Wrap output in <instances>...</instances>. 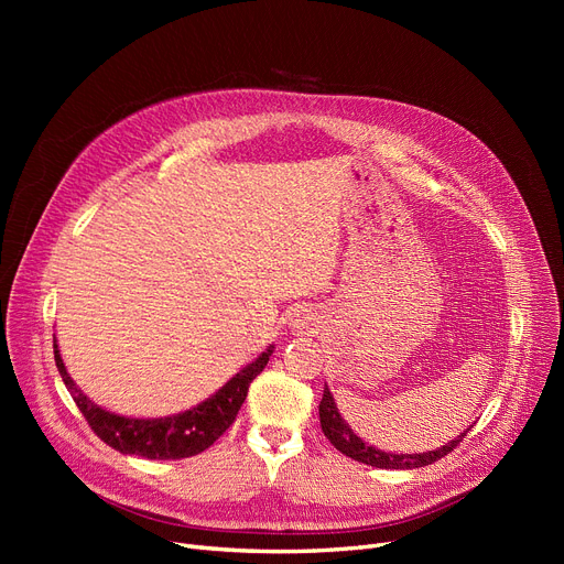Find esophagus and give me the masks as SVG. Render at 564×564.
I'll list each match as a JSON object with an SVG mask.
<instances>
[{
  "mask_svg": "<svg viewBox=\"0 0 564 564\" xmlns=\"http://www.w3.org/2000/svg\"><path fill=\"white\" fill-rule=\"evenodd\" d=\"M292 327L297 329L300 334H315L317 327H319V317H317V313H313L308 308H302V311H297V315H294Z\"/></svg>",
  "mask_w": 564,
  "mask_h": 564,
  "instance_id": "obj_1",
  "label": "esophagus"
}]
</instances>
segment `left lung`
Here are the masks:
<instances>
[{"mask_svg": "<svg viewBox=\"0 0 564 564\" xmlns=\"http://www.w3.org/2000/svg\"><path fill=\"white\" fill-rule=\"evenodd\" d=\"M319 425H322L324 436H327L334 443L336 451H340L343 455L357 459L361 464H370V466H377V468H421V466L434 464L441 457H446L448 453H453V448L459 446V441L468 432L466 430L464 434H459L455 441L446 443V446L438 448V451H427V453H416V455L381 453V451L368 446V443H364V438H359L357 434L351 432V427L343 421L340 411L334 402V395L329 393L327 387H324L322 402H319Z\"/></svg>", "mask_w": 564, "mask_h": 564, "instance_id": "obj_1", "label": "left lung"}]
</instances>
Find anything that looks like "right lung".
Wrapping results in <instances>:
<instances>
[{
	"label": "right lung",
	"instance_id": "obj_1",
	"mask_svg": "<svg viewBox=\"0 0 564 564\" xmlns=\"http://www.w3.org/2000/svg\"><path fill=\"white\" fill-rule=\"evenodd\" d=\"M274 345L267 347L256 361L237 372L228 383L198 406L175 413L166 419H126L88 400L66 372V366L54 340V361L77 409L107 446L123 455H139L145 459H183L210 448L213 443L235 423L237 411L247 400L251 381L270 361Z\"/></svg>",
	"mask_w": 564,
	"mask_h": 564
}]
</instances>
